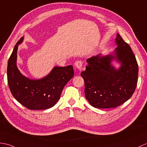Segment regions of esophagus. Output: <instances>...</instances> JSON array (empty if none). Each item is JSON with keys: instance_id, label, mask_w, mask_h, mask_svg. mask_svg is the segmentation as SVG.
<instances>
[{"instance_id": "34e87169", "label": "esophagus", "mask_w": 147, "mask_h": 147, "mask_svg": "<svg viewBox=\"0 0 147 147\" xmlns=\"http://www.w3.org/2000/svg\"><path fill=\"white\" fill-rule=\"evenodd\" d=\"M75 67H76L77 69L79 71H81L82 69V67H83V63L81 62L80 61H78L75 63Z\"/></svg>"}]
</instances>
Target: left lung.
Instances as JSON below:
<instances>
[{"mask_svg": "<svg viewBox=\"0 0 147 147\" xmlns=\"http://www.w3.org/2000/svg\"><path fill=\"white\" fill-rule=\"evenodd\" d=\"M115 43L113 53L88 59L86 70L81 73L85 97L94 108L118 107L131 97L137 85L138 66L131 48L118 33ZM113 61L120 66L113 65Z\"/></svg>", "mask_w": 147, "mask_h": 147, "instance_id": "1", "label": "left lung"}]
</instances>
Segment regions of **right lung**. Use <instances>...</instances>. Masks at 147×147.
<instances>
[{"mask_svg": "<svg viewBox=\"0 0 147 147\" xmlns=\"http://www.w3.org/2000/svg\"><path fill=\"white\" fill-rule=\"evenodd\" d=\"M24 37L16 43L7 64V81L13 96L32 110H45L54 107L60 99L64 86L74 76L72 65L54 66L40 79L32 80L20 72L17 66L18 49Z\"/></svg>", "mask_w": 147, "mask_h": 147, "instance_id": "right-lung-1", "label": "right lung"}]
</instances>
